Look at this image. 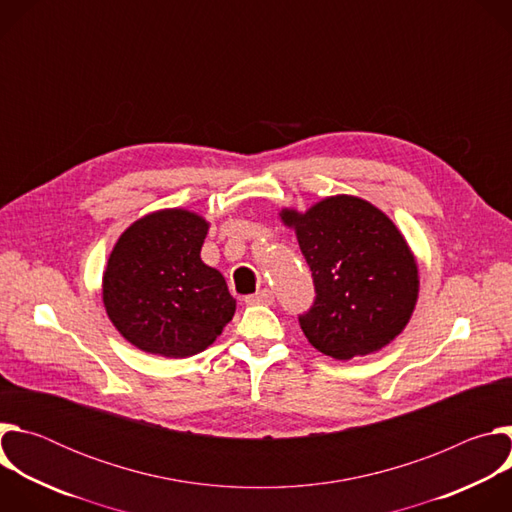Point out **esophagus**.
Segmentation results:
<instances>
[{"instance_id":"1","label":"esophagus","mask_w":512,"mask_h":512,"mask_svg":"<svg viewBox=\"0 0 512 512\" xmlns=\"http://www.w3.org/2000/svg\"><path fill=\"white\" fill-rule=\"evenodd\" d=\"M245 302H247L249 306H257V304H263V306H271V304H273V291L265 287V289L257 291V294H251V296H247V298H245Z\"/></svg>"}]
</instances>
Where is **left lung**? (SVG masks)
<instances>
[{
    "mask_svg": "<svg viewBox=\"0 0 512 512\" xmlns=\"http://www.w3.org/2000/svg\"><path fill=\"white\" fill-rule=\"evenodd\" d=\"M312 269L316 300L300 316L308 342L326 356H367L407 326L419 269L391 218L358 196H328L306 212L279 210Z\"/></svg>",
    "mask_w": 512,
    "mask_h": 512,
    "instance_id": "left-lung-1",
    "label": "left lung"
}]
</instances>
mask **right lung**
Returning <instances> with one entry per match:
<instances>
[{"mask_svg": "<svg viewBox=\"0 0 512 512\" xmlns=\"http://www.w3.org/2000/svg\"><path fill=\"white\" fill-rule=\"evenodd\" d=\"M208 221L186 208L141 216L117 239L103 306L135 348L166 358L206 350L233 320L237 300L221 271L200 259Z\"/></svg>", "mask_w": 512, "mask_h": 512, "instance_id": "add662e5", "label": "right lung"}]
</instances>
